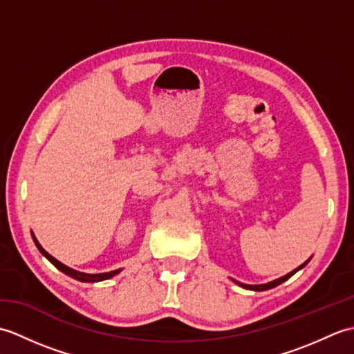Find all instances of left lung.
<instances>
[{
    "mask_svg": "<svg viewBox=\"0 0 354 354\" xmlns=\"http://www.w3.org/2000/svg\"><path fill=\"white\" fill-rule=\"evenodd\" d=\"M310 261V259L307 260L306 263H303L301 266H298L295 270H292V272H289L288 275H284V277H281V278H277V280H274V281H270V283H266V284H254V286H251V284H243V283H239V281H236L239 286H242V288H245V289H251V290H268V289H272V288H275V286H278V284H281L283 281H286L288 280V278H290L293 274L297 272V270H299V269H303L307 263Z\"/></svg>",
    "mask_w": 354,
    "mask_h": 354,
    "instance_id": "1",
    "label": "left lung"
}]
</instances>
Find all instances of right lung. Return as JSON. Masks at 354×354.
Listing matches in <instances>:
<instances>
[{"label": "right lung", "mask_w": 354, "mask_h": 354, "mask_svg": "<svg viewBox=\"0 0 354 354\" xmlns=\"http://www.w3.org/2000/svg\"><path fill=\"white\" fill-rule=\"evenodd\" d=\"M33 240H35V243H36V246H37V250H39L41 254L45 255V257H47V259L53 263V265H55L59 270H62L64 274L70 275V277H73V278H76V280H79V281L94 283V281L108 280V278L117 275V274L120 272V270H122V269H117V270H111V272H104V274H85V272H79V270H74V269H71V268H68V266H65V265H62L61 261H57L55 257H51V255H50L47 251H45L44 248L39 245V242H37L35 236H33Z\"/></svg>", "instance_id": "1"}]
</instances>
